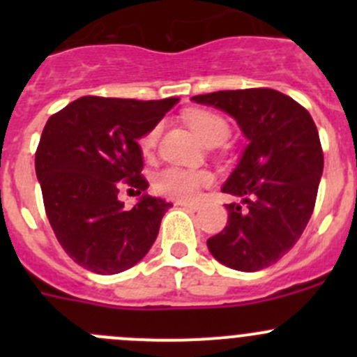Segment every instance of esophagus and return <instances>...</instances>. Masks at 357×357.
<instances>
[{
	"mask_svg": "<svg viewBox=\"0 0 357 357\" xmlns=\"http://www.w3.org/2000/svg\"><path fill=\"white\" fill-rule=\"evenodd\" d=\"M178 205L179 207L186 208V211H192V212L199 211L200 208V204H192V202H178Z\"/></svg>",
	"mask_w": 357,
	"mask_h": 357,
	"instance_id": "1",
	"label": "esophagus"
}]
</instances>
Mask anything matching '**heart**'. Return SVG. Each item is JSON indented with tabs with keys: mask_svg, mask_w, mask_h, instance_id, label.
Instances as JSON below:
<instances>
[{
	"mask_svg": "<svg viewBox=\"0 0 357 357\" xmlns=\"http://www.w3.org/2000/svg\"><path fill=\"white\" fill-rule=\"evenodd\" d=\"M186 121L192 126L193 131L197 132V136L207 145H218V143L225 142L229 136V131H231L229 122L222 115H219L218 112L212 110H190L186 114ZM158 135H160V124L150 128L142 136L139 146H142L143 153H150L155 149ZM211 183L212 174L205 169H188L178 167V165H169V167L162 169L153 179V186H155L158 193L183 202L195 200L199 197L200 190L204 186L211 185Z\"/></svg>",
	"mask_w": 357,
	"mask_h": 357,
	"instance_id": "1",
	"label": "heart"
}]
</instances>
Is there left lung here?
I'll use <instances>...</instances> for the list:
<instances>
[{"label": "left lung", "mask_w": 357, "mask_h": 357, "mask_svg": "<svg viewBox=\"0 0 357 357\" xmlns=\"http://www.w3.org/2000/svg\"><path fill=\"white\" fill-rule=\"evenodd\" d=\"M192 100L228 112L248 146L222 192L228 225L207 240L211 254L236 271L278 262L304 233L323 174V149L311 114L269 88L229 89Z\"/></svg>", "instance_id": "obj_1"}]
</instances>
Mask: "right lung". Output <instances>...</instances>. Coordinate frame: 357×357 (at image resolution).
<instances>
[{"label":"right lung","mask_w":357,"mask_h":357,"mask_svg":"<svg viewBox=\"0 0 357 357\" xmlns=\"http://www.w3.org/2000/svg\"><path fill=\"white\" fill-rule=\"evenodd\" d=\"M178 98L81 96L53 114L36 150V176L48 221L68 257L96 275H115L142 261L172 204L142 197L126 208L121 186L149 188L138 139Z\"/></svg>","instance_id":"add662e5"}]
</instances>
